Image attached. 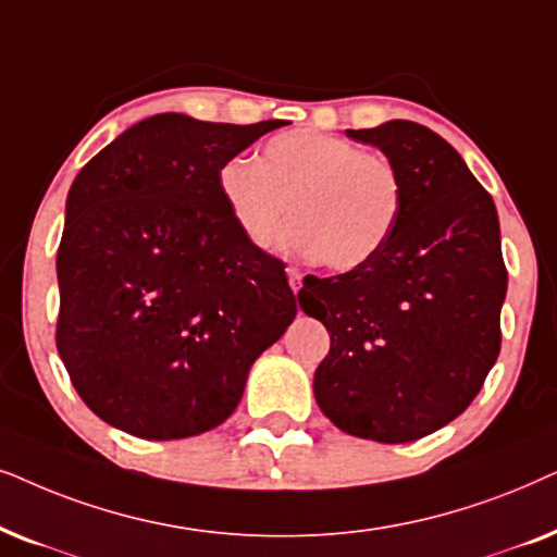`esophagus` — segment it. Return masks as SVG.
Returning a JSON list of instances; mask_svg holds the SVG:
<instances>
[{
	"label": "esophagus",
	"instance_id": "esophagus-1",
	"mask_svg": "<svg viewBox=\"0 0 557 557\" xmlns=\"http://www.w3.org/2000/svg\"><path fill=\"white\" fill-rule=\"evenodd\" d=\"M287 283H290L293 293H298L302 287V274L295 270V267H287Z\"/></svg>",
	"mask_w": 557,
	"mask_h": 557
}]
</instances>
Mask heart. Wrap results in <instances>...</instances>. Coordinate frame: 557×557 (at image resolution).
<instances>
[{"label": "heart", "instance_id": "b5f03b06", "mask_svg": "<svg viewBox=\"0 0 557 557\" xmlns=\"http://www.w3.org/2000/svg\"><path fill=\"white\" fill-rule=\"evenodd\" d=\"M216 181L249 244L267 247L290 209L285 247L338 272L356 270L382 249L405 196L403 177L384 154L315 129L274 135L259 160L228 158Z\"/></svg>", "mask_w": 557, "mask_h": 557}]
</instances>
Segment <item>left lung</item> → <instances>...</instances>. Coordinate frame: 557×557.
<instances>
[{
  "instance_id": "8db88e82",
  "label": "left lung",
  "mask_w": 557,
  "mask_h": 557,
  "mask_svg": "<svg viewBox=\"0 0 557 557\" xmlns=\"http://www.w3.org/2000/svg\"><path fill=\"white\" fill-rule=\"evenodd\" d=\"M346 135L380 147L405 196L369 262L302 280L300 308L331 333L313 395L348 435L410 443L456 420L499 356V216L461 154L422 124L392 119Z\"/></svg>"
}]
</instances>
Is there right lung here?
Returning a JSON list of instances; mask_svg holds the SVG:
<instances>
[{"label": "right lung", "instance_id": "right-lung-1", "mask_svg": "<svg viewBox=\"0 0 557 557\" xmlns=\"http://www.w3.org/2000/svg\"><path fill=\"white\" fill-rule=\"evenodd\" d=\"M283 124L154 114L73 181L55 344L81 399L111 428L177 441L221 425L259 354L293 323L285 264L244 239L216 181Z\"/></svg>", "mask_w": 557, "mask_h": 557}]
</instances>
